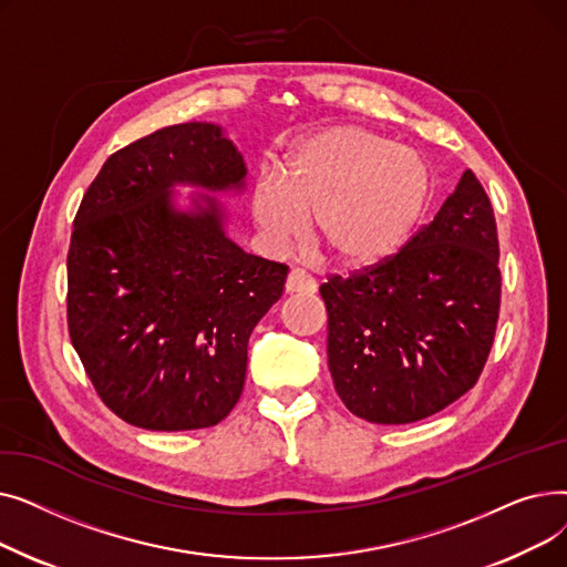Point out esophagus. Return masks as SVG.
<instances>
[{
	"instance_id": "1",
	"label": "esophagus",
	"mask_w": 567,
	"mask_h": 567,
	"mask_svg": "<svg viewBox=\"0 0 567 567\" xmlns=\"http://www.w3.org/2000/svg\"><path fill=\"white\" fill-rule=\"evenodd\" d=\"M285 291L287 293H315L317 291V282L306 271H299V268H293V271H289V276L285 280Z\"/></svg>"
}]
</instances>
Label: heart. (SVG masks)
I'll use <instances>...</instances> for the list:
<instances>
[{"instance_id": "b5f03b06", "label": "heart", "mask_w": 567, "mask_h": 567, "mask_svg": "<svg viewBox=\"0 0 567 567\" xmlns=\"http://www.w3.org/2000/svg\"><path fill=\"white\" fill-rule=\"evenodd\" d=\"M430 197L423 154L363 126H331L291 148L280 178H259L250 212L274 248L293 244L312 218V241L333 264L368 271L409 244Z\"/></svg>"}]
</instances>
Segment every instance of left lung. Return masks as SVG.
Masks as SVG:
<instances>
[{
  "label": "left lung",
  "mask_w": 567,
  "mask_h": 567,
  "mask_svg": "<svg viewBox=\"0 0 567 567\" xmlns=\"http://www.w3.org/2000/svg\"><path fill=\"white\" fill-rule=\"evenodd\" d=\"M319 291L329 370L351 413L404 425L453 404L478 381L498 319V236L485 188L466 169L393 259Z\"/></svg>",
  "instance_id": "8db88e82"
}]
</instances>
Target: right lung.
I'll list each match as a JSON object with an SVG mask.
<instances>
[{"instance_id": "1", "label": "right lung", "mask_w": 567, "mask_h": 567, "mask_svg": "<svg viewBox=\"0 0 567 567\" xmlns=\"http://www.w3.org/2000/svg\"><path fill=\"white\" fill-rule=\"evenodd\" d=\"M246 163L225 128L188 122L112 154L69 248V333L101 400L154 432L218 425L241 398L248 340L289 268L227 236L218 195ZM178 187L196 195L182 207Z\"/></svg>"}]
</instances>
